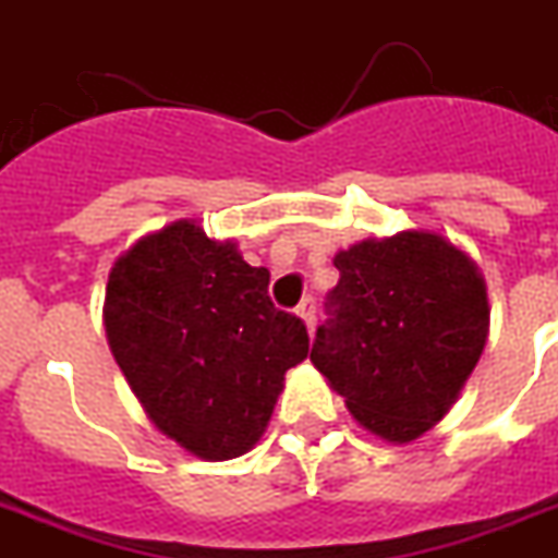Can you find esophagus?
<instances>
[{
	"label": "esophagus",
	"instance_id": "1",
	"mask_svg": "<svg viewBox=\"0 0 558 558\" xmlns=\"http://www.w3.org/2000/svg\"><path fill=\"white\" fill-rule=\"evenodd\" d=\"M296 317L305 323V328H308V331H314V319L317 317H314V300H311V296L308 300H302V305L296 308Z\"/></svg>",
	"mask_w": 558,
	"mask_h": 558
}]
</instances>
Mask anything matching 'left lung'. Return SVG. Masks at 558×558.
Masks as SVG:
<instances>
[{"mask_svg":"<svg viewBox=\"0 0 558 558\" xmlns=\"http://www.w3.org/2000/svg\"><path fill=\"white\" fill-rule=\"evenodd\" d=\"M335 267L311 364L364 430L413 442L454 408L481 361L492 311L483 270L434 230L357 241Z\"/></svg>","mask_w":558,"mask_h":558,"instance_id":"8db88e82","label":"left lung"}]
</instances>
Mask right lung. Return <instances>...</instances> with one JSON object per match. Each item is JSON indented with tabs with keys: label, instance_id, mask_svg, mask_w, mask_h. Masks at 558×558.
Returning <instances> with one entry per match:
<instances>
[{
	"label": "right lung",
	"instance_id": "right-lung-1",
	"mask_svg": "<svg viewBox=\"0 0 558 558\" xmlns=\"http://www.w3.org/2000/svg\"><path fill=\"white\" fill-rule=\"evenodd\" d=\"M267 267L232 239L180 218L142 235L110 267L104 331L116 364L159 434L197 460L247 454L308 357V331L276 311Z\"/></svg>",
	"mask_w": 558,
	"mask_h": 558
}]
</instances>
